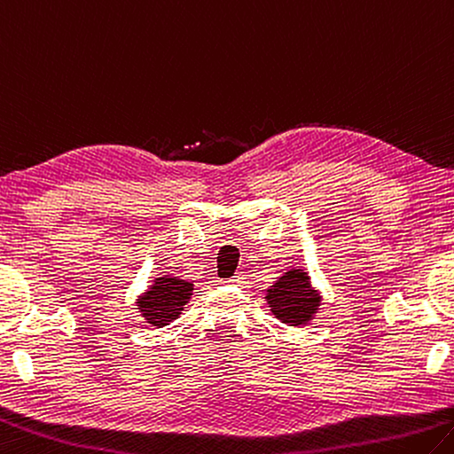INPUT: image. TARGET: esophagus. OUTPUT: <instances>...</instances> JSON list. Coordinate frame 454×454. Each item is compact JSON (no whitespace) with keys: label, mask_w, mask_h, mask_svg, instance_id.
<instances>
[{"label":"esophagus","mask_w":454,"mask_h":454,"mask_svg":"<svg viewBox=\"0 0 454 454\" xmlns=\"http://www.w3.org/2000/svg\"><path fill=\"white\" fill-rule=\"evenodd\" d=\"M228 284H232V286H238V284H242L244 282V274H236L234 278H230V279H226Z\"/></svg>","instance_id":"34e87169"}]
</instances>
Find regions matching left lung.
I'll return each instance as SVG.
<instances>
[{"label":"left lung","mask_w":454,"mask_h":454,"mask_svg":"<svg viewBox=\"0 0 454 454\" xmlns=\"http://www.w3.org/2000/svg\"><path fill=\"white\" fill-rule=\"evenodd\" d=\"M321 292L313 287L303 268H287L274 284L266 287V301L274 317L286 325H308L321 306Z\"/></svg>","instance_id":"8db88e82"}]
</instances>
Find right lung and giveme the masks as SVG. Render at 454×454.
Instances as JSON below:
<instances>
[{
    "instance_id": "add662e5",
    "label": "right lung",
    "mask_w": 454,
    "mask_h": 454,
    "mask_svg": "<svg viewBox=\"0 0 454 454\" xmlns=\"http://www.w3.org/2000/svg\"><path fill=\"white\" fill-rule=\"evenodd\" d=\"M192 290L194 284L188 279L160 271L154 276L151 286L141 295H137V309L153 327L170 325L191 301Z\"/></svg>"
}]
</instances>
